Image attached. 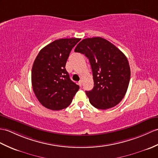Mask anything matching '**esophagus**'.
<instances>
[{
  "mask_svg": "<svg viewBox=\"0 0 158 158\" xmlns=\"http://www.w3.org/2000/svg\"><path fill=\"white\" fill-rule=\"evenodd\" d=\"M82 81L81 80V81H79L78 82V84H79V85L81 87H82Z\"/></svg>",
  "mask_w": 158,
  "mask_h": 158,
  "instance_id": "obj_1",
  "label": "esophagus"
}]
</instances>
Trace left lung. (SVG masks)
<instances>
[{
  "instance_id": "obj_1",
  "label": "left lung",
  "mask_w": 158,
  "mask_h": 158,
  "mask_svg": "<svg viewBox=\"0 0 158 158\" xmlns=\"http://www.w3.org/2000/svg\"><path fill=\"white\" fill-rule=\"evenodd\" d=\"M75 52L85 54L93 73L94 88L85 93L95 108L106 110L123 100L129 87L131 70L127 58L108 40L100 37L86 38Z\"/></svg>"
}]
</instances>
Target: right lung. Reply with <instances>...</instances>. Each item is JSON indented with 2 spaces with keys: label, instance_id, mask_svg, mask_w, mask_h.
I'll return each mask as SVG.
<instances>
[{
  "label": "right lung",
  "instance_id": "right-lung-1",
  "mask_svg": "<svg viewBox=\"0 0 158 158\" xmlns=\"http://www.w3.org/2000/svg\"><path fill=\"white\" fill-rule=\"evenodd\" d=\"M79 38L54 40L40 51L31 70L33 90L45 108L60 110L71 104L79 86L73 82L65 69L72 48Z\"/></svg>",
  "mask_w": 158,
  "mask_h": 158
}]
</instances>
